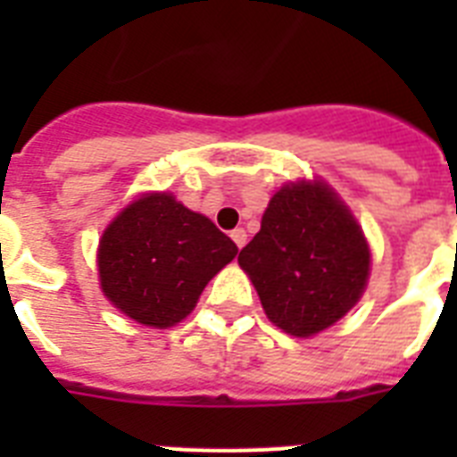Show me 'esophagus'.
<instances>
[{"mask_svg":"<svg viewBox=\"0 0 457 457\" xmlns=\"http://www.w3.org/2000/svg\"><path fill=\"white\" fill-rule=\"evenodd\" d=\"M229 237H232V242H235L237 246H239V249H242L244 244H246V232H244L242 228L232 229V235H229Z\"/></svg>","mask_w":457,"mask_h":457,"instance_id":"esophagus-1","label":"esophagus"}]
</instances>
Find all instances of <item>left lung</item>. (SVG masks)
<instances>
[{"label":"left lung","instance_id":"obj_1","mask_svg":"<svg viewBox=\"0 0 457 457\" xmlns=\"http://www.w3.org/2000/svg\"><path fill=\"white\" fill-rule=\"evenodd\" d=\"M272 325L312 337L346 315L365 292L370 246L332 187L285 185L265 208L261 232L239 251Z\"/></svg>","mask_w":457,"mask_h":457}]
</instances>
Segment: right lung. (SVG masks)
<instances>
[{
    "label": "right lung",
    "mask_w": 457,
    "mask_h": 457,
    "mask_svg": "<svg viewBox=\"0 0 457 457\" xmlns=\"http://www.w3.org/2000/svg\"><path fill=\"white\" fill-rule=\"evenodd\" d=\"M237 251L206 215L172 194H142L104 229L96 253L102 292L139 325L165 329L194 311Z\"/></svg>",
    "instance_id": "add662e5"
}]
</instances>
